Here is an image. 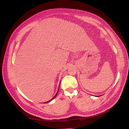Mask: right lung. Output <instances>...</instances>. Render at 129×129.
<instances>
[{"label": "right lung", "mask_w": 129, "mask_h": 129, "mask_svg": "<svg viewBox=\"0 0 129 129\" xmlns=\"http://www.w3.org/2000/svg\"><path fill=\"white\" fill-rule=\"evenodd\" d=\"M58 90H59V87H58V90H57V92H56V94H55V96H54V97L53 98H52L51 100H49V101H46V102H45V104H46V103H49V102H50V101H51V100H52L53 99H54V98H55L56 97V96H57V93H58Z\"/></svg>", "instance_id": "1"}]
</instances>
